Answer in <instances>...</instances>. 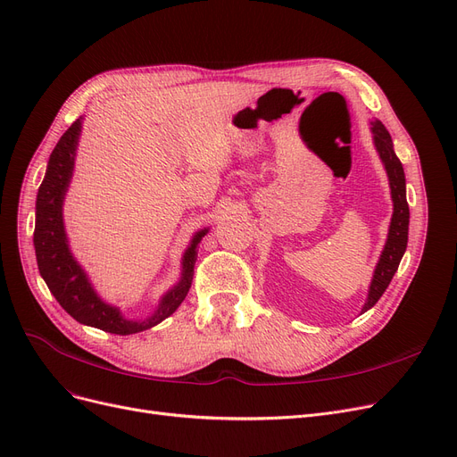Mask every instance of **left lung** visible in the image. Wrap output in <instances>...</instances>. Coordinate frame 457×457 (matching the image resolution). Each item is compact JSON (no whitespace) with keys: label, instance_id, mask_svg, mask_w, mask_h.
Returning a JSON list of instances; mask_svg holds the SVG:
<instances>
[{"label":"left lung","instance_id":"8db88e82","mask_svg":"<svg viewBox=\"0 0 457 457\" xmlns=\"http://www.w3.org/2000/svg\"><path fill=\"white\" fill-rule=\"evenodd\" d=\"M371 133H373L375 148L382 162H385V169L390 179L394 213H392V221L388 228V238H386L385 249H382L378 264L375 268L368 302L363 305L361 313L371 309L378 302V298L385 295V290L388 288L394 273L397 271L401 259H403V253L407 249V240H409V204H407L403 165H401V161L394 152L392 137L386 131V127L382 125V121L378 120L371 121Z\"/></svg>","mask_w":457,"mask_h":457}]
</instances>
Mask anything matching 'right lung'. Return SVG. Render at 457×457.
Wrapping results in <instances>:
<instances>
[{
	"mask_svg": "<svg viewBox=\"0 0 457 457\" xmlns=\"http://www.w3.org/2000/svg\"><path fill=\"white\" fill-rule=\"evenodd\" d=\"M80 129L82 120H77L58 140L56 148L50 154L46 174L37 193L33 232L37 266L54 298H56L65 312L80 324L94 326L103 332H111L118 336L144 332L170 317L179 307V303L186 300L193 281L196 245L204 238L208 228L200 230L193 236L191 245L186 249L184 261H181V268L184 270H181L179 283L161 298L152 317L144 320H129L120 313L118 307L103 302L97 296L94 287H91L86 271L80 268V264L69 251L62 213L63 198L72 176V169H75V155Z\"/></svg>",
	"mask_w": 457,
	"mask_h": 457,
	"instance_id": "obj_1",
	"label": "right lung"
}]
</instances>
